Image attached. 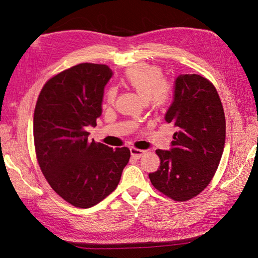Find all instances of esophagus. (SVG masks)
<instances>
[{"label":"esophagus","instance_id":"esophagus-1","mask_svg":"<svg viewBox=\"0 0 258 258\" xmlns=\"http://www.w3.org/2000/svg\"><path fill=\"white\" fill-rule=\"evenodd\" d=\"M130 153H131V157H132V158H135V159H140V158H141L142 156L145 154V151L138 150V148L131 147V148H130Z\"/></svg>","mask_w":258,"mask_h":258}]
</instances>
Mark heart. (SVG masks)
Instances as JSON below:
<instances>
[{"label": "heart", "mask_w": 258, "mask_h": 258, "mask_svg": "<svg viewBox=\"0 0 258 258\" xmlns=\"http://www.w3.org/2000/svg\"><path fill=\"white\" fill-rule=\"evenodd\" d=\"M123 82L134 90L144 102L152 101L154 105L161 106L167 103L169 90L163 81L162 71L155 66L138 64L127 70ZM116 91L110 88L104 95V101L110 104L115 99Z\"/></svg>", "instance_id": "obj_1"}]
</instances>
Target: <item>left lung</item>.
Wrapping results in <instances>:
<instances>
[{
    "label": "left lung",
    "instance_id": "1",
    "mask_svg": "<svg viewBox=\"0 0 258 258\" xmlns=\"http://www.w3.org/2000/svg\"><path fill=\"white\" fill-rule=\"evenodd\" d=\"M165 119L174 127L173 141L169 151H156L160 167L148 176L156 189L185 201L209 185L224 151L225 114L213 84L197 74L178 75Z\"/></svg>",
    "mask_w": 258,
    "mask_h": 258
}]
</instances>
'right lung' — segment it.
<instances>
[{
	"instance_id": "right-lung-1",
	"label": "right lung",
	"mask_w": 258,
	"mask_h": 258,
	"mask_svg": "<svg viewBox=\"0 0 258 258\" xmlns=\"http://www.w3.org/2000/svg\"><path fill=\"white\" fill-rule=\"evenodd\" d=\"M112 76L105 64H77L46 83L36 102L38 165L51 188L77 208H90L114 191L130 158L128 147L90 142L86 131L97 126Z\"/></svg>"
}]
</instances>
